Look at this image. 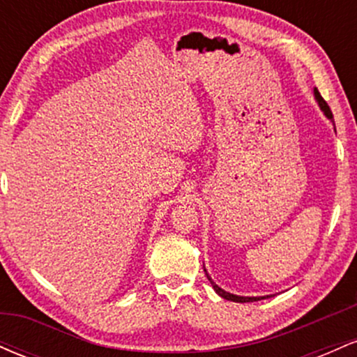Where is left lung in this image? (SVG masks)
<instances>
[{
	"label": "left lung",
	"instance_id": "left-lung-1",
	"mask_svg": "<svg viewBox=\"0 0 357 357\" xmlns=\"http://www.w3.org/2000/svg\"><path fill=\"white\" fill-rule=\"evenodd\" d=\"M314 96H315V99H317L319 105H321V109L324 110V114H326V116L329 117L331 121H333V112H331L329 105H327V102L322 99V96H321V93H319V90H317V89L314 90ZM333 122H334V121H333ZM206 277H208V280L211 282L213 289L216 290V294H218V296H221V297H223V298H227V301H233V302H241V304H245V302H257V301H261V298H267V297H240V296H233V294H228V292H225L223 289H220V287L216 285L215 282L211 280V278H210V275H208V273H206Z\"/></svg>",
	"mask_w": 357,
	"mask_h": 357
}]
</instances>
